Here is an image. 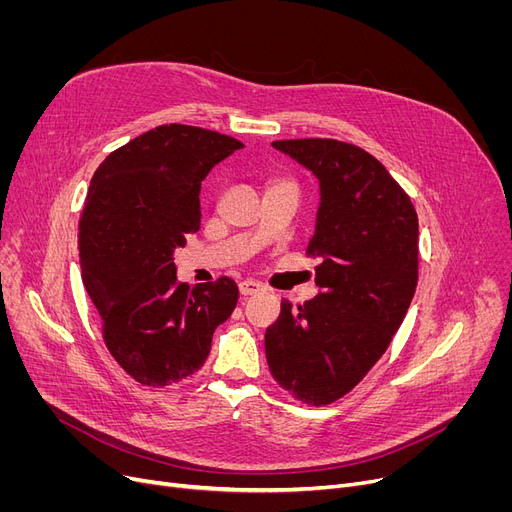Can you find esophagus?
<instances>
[{
  "label": "esophagus",
  "instance_id": "obj_1",
  "mask_svg": "<svg viewBox=\"0 0 512 512\" xmlns=\"http://www.w3.org/2000/svg\"><path fill=\"white\" fill-rule=\"evenodd\" d=\"M238 290H240L242 297H251V294L263 290V284H259V282H255V280H242V282L238 284Z\"/></svg>",
  "mask_w": 512,
  "mask_h": 512
}]
</instances>
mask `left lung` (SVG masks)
<instances>
[{
  "instance_id": "left-lung-1",
  "label": "left lung",
  "mask_w": 512,
  "mask_h": 512,
  "mask_svg": "<svg viewBox=\"0 0 512 512\" xmlns=\"http://www.w3.org/2000/svg\"><path fill=\"white\" fill-rule=\"evenodd\" d=\"M319 180L315 232L319 292L282 311L265 332L274 380L307 405L351 392L384 353L417 288L419 222L400 184L361 147L334 139L276 141Z\"/></svg>"
}]
</instances>
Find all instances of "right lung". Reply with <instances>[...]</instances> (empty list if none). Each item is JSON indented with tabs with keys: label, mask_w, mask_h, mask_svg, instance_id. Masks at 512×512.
Listing matches in <instances>:
<instances>
[{
	"label": "right lung",
	"mask_w": 512,
	"mask_h": 512,
	"mask_svg": "<svg viewBox=\"0 0 512 512\" xmlns=\"http://www.w3.org/2000/svg\"><path fill=\"white\" fill-rule=\"evenodd\" d=\"M226 134L164 124L107 155L93 174L78 224L83 284L114 359L145 386L195 373L215 328L232 315L230 278L178 284L176 249L201 226V182L242 149Z\"/></svg>",
	"instance_id": "add662e5"
}]
</instances>
